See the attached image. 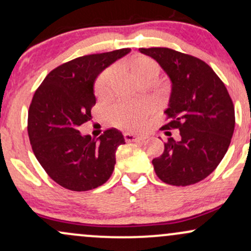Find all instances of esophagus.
Instances as JSON below:
<instances>
[{
    "label": "esophagus",
    "mask_w": 251,
    "mask_h": 251,
    "mask_svg": "<svg viewBox=\"0 0 251 251\" xmlns=\"http://www.w3.org/2000/svg\"><path fill=\"white\" fill-rule=\"evenodd\" d=\"M124 138H125L126 142H143L145 140L146 135H137V134H132V133H125L124 134Z\"/></svg>",
    "instance_id": "34e87169"
}]
</instances>
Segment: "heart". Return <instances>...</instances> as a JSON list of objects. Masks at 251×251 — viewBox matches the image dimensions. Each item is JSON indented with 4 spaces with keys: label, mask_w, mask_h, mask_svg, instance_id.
I'll return each instance as SVG.
<instances>
[{
    "label": "heart",
    "mask_w": 251,
    "mask_h": 251,
    "mask_svg": "<svg viewBox=\"0 0 251 251\" xmlns=\"http://www.w3.org/2000/svg\"><path fill=\"white\" fill-rule=\"evenodd\" d=\"M132 73L143 83L153 81L159 74V66L150 57H138L129 65ZM117 79V68L109 67L100 74L96 82V93L99 97L108 96ZM151 111L149 102H118L109 109V119L113 125L122 128L135 129Z\"/></svg>",
    "instance_id": "heart-1"
}]
</instances>
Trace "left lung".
<instances>
[{
  "label": "left lung",
  "instance_id": "left-lung-1",
  "mask_svg": "<svg viewBox=\"0 0 251 251\" xmlns=\"http://www.w3.org/2000/svg\"><path fill=\"white\" fill-rule=\"evenodd\" d=\"M160 65L171 80L170 122L162 129H179L180 140L169 138L160 157L152 160L155 175L170 185L203 180L226 153L235 129V108L214 70L198 57L170 48H139Z\"/></svg>",
  "mask_w": 251,
  "mask_h": 251
}]
</instances>
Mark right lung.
<instances>
[{"label":"right lung","mask_w":251,"mask_h":251,"mask_svg":"<svg viewBox=\"0 0 251 251\" xmlns=\"http://www.w3.org/2000/svg\"><path fill=\"white\" fill-rule=\"evenodd\" d=\"M131 50L91 54L62 63L45 77L28 111V135L36 159L62 188L88 191L108 180L116 164L122 132L109 128L98 139L81 135L96 105L94 81Z\"/></svg>","instance_id":"1"}]
</instances>
